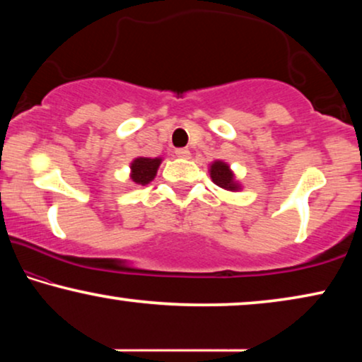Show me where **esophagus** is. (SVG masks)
Returning <instances> with one entry per match:
<instances>
[{
  "label": "esophagus",
  "mask_w": 362,
  "mask_h": 362,
  "mask_svg": "<svg viewBox=\"0 0 362 362\" xmlns=\"http://www.w3.org/2000/svg\"><path fill=\"white\" fill-rule=\"evenodd\" d=\"M175 155L177 158H182V160H189L191 151L187 150V148H177V150H175Z\"/></svg>",
  "instance_id": "obj_1"
}]
</instances>
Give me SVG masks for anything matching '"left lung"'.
Masks as SVG:
<instances>
[{"label": "left lung", "mask_w": 362, "mask_h": 362, "mask_svg": "<svg viewBox=\"0 0 362 362\" xmlns=\"http://www.w3.org/2000/svg\"><path fill=\"white\" fill-rule=\"evenodd\" d=\"M211 180L214 181V185H217L222 189L226 191H239L240 186L239 182L234 180V173L230 171V168L227 163L224 161H214L211 165Z\"/></svg>", "instance_id": "8db88e82"}]
</instances>
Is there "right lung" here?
I'll return each mask as SVG.
<instances>
[{"label": "right lung", "mask_w": 362, "mask_h": 362, "mask_svg": "<svg viewBox=\"0 0 362 362\" xmlns=\"http://www.w3.org/2000/svg\"><path fill=\"white\" fill-rule=\"evenodd\" d=\"M160 165H161V158H145V156L135 158L130 165L132 181L135 182V185H141V186L148 185V182L155 180L156 171L158 168H160Z\"/></svg>", "instance_id": "1"}]
</instances>
